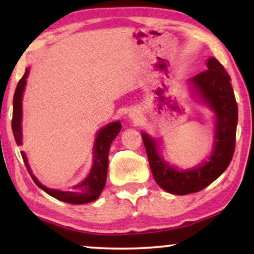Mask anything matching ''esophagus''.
I'll return each instance as SVG.
<instances>
[{
  "label": "esophagus",
  "mask_w": 254,
  "mask_h": 254,
  "mask_svg": "<svg viewBox=\"0 0 254 254\" xmlns=\"http://www.w3.org/2000/svg\"><path fill=\"white\" fill-rule=\"evenodd\" d=\"M130 118H133V119H136L137 114H130Z\"/></svg>",
  "instance_id": "34e87169"
}]
</instances>
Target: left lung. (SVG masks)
I'll return each mask as SVG.
<instances>
[{"label":"left lung","mask_w":254,"mask_h":254,"mask_svg":"<svg viewBox=\"0 0 254 254\" xmlns=\"http://www.w3.org/2000/svg\"><path fill=\"white\" fill-rule=\"evenodd\" d=\"M207 68L190 81L217 118L214 151L209 161L194 170L178 171L159 157L156 142L147 134H142L156 183L166 192L176 195H186L206 189L227 170L235 152L238 106L230 83L231 78L215 58L208 60Z\"/></svg>","instance_id":"8db88e82"}]
</instances>
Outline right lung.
<instances>
[{"label": "right lung", "mask_w": 254, "mask_h": 254, "mask_svg": "<svg viewBox=\"0 0 254 254\" xmlns=\"http://www.w3.org/2000/svg\"><path fill=\"white\" fill-rule=\"evenodd\" d=\"M29 75V69H26L25 74L23 77L19 79L18 84H17L15 95H13V111H12V120H11V127L12 133L15 136L16 143L20 145L22 144V96L24 91V86L26 83V77ZM121 124L119 121L112 123L104 127L102 130L97 135V140L95 144V159H93V166L90 175L79 183L78 185L72 187V190H68V192H64V190H51L45 187L44 185L38 182V179L33 176L32 171L29 168L27 164V158L24 151L20 152L22 155L24 164H25L27 171H29L31 178L33 182L40 187L41 190H45L51 196L55 197V199L64 201V202L71 203V204H82L88 203L91 201L96 200L97 197L100 195L102 190H104L106 184V177H107V168H109V152L110 147L117 135L119 134L121 130Z\"/></svg>", "instance_id": "right-lung-1"}]
</instances>
